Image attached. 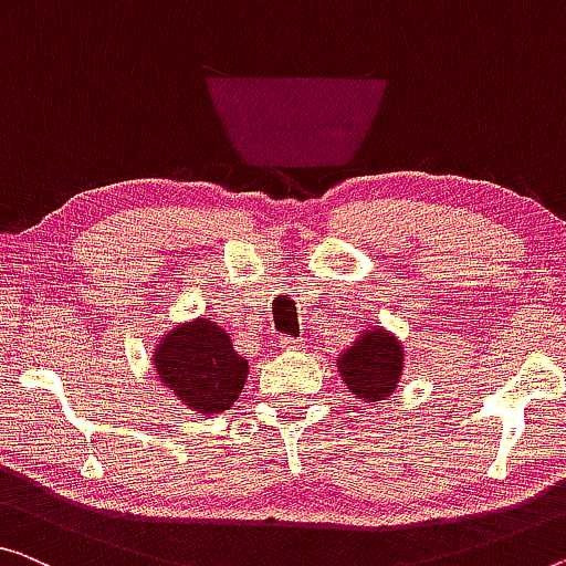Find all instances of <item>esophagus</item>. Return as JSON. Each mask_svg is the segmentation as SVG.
Listing matches in <instances>:
<instances>
[{
  "mask_svg": "<svg viewBox=\"0 0 566 566\" xmlns=\"http://www.w3.org/2000/svg\"><path fill=\"white\" fill-rule=\"evenodd\" d=\"M277 344H281V349L289 352V349H295V346H298L301 342H298V338H293V336H281V338H277Z\"/></svg>",
  "mask_w": 566,
  "mask_h": 566,
  "instance_id": "esophagus-1",
  "label": "esophagus"
}]
</instances>
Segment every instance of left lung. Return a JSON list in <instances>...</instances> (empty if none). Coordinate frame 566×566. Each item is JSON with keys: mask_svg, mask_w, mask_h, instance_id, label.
<instances>
[{"mask_svg": "<svg viewBox=\"0 0 566 566\" xmlns=\"http://www.w3.org/2000/svg\"><path fill=\"white\" fill-rule=\"evenodd\" d=\"M402 346L385 328H371L361 334L352 349L338 356L344 385L359 399L379 402L395 392L399 374H402Z\"/></svg>", "mask_w": 566, "mask_h": 566, "instance_id": "1", "label": "left lung"}]
</instances>
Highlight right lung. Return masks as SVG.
<instances>
[{
    "mask_svg": "<svg viewBox=\"0 0 566 566\" xmlns=\"http://www.w3.org/2000/svg\"><path fill=\"white\" fill-rule=\"evenodd\" d=\"M159 379L195 412L230 410L245 385L248 361L232 349L214 321L197 318L174 328L154 352Z\"/></svg>",
    "mask_w": 566,
    "mask_h": 566,
    "instance_id": "obj_1",
    "label": "right lung"
}]
</instances>
